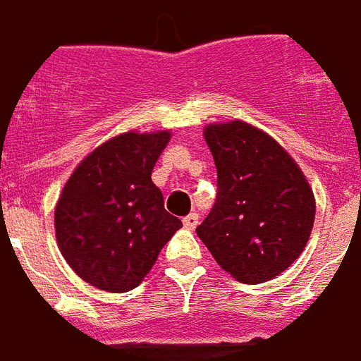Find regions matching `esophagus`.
Listing matches in <instances>:
<instances>
[{
	"label": "esophagus",
	"mask_w": 361,
	"mask_h": 361,
	"mask_svg": "<svg viewBox=\"0 0 361 361\" xmlns=\"http://www.w3.org/2000/svg\"><path fill=\"white\" fill-rule=\"evenodd\" d=\"M197 224H199V214H195V212H191V214H188V216H183V226L188 228V230H193Z\"/></svg>",
	"instance_id": "esophagus-1"
}]
</instances>
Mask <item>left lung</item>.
Wrapping results in <instances>:
<instances>
[{
	"mask_svg": "<svg viewBox=\"0 0 361 361\" xmlns=\"http://www.w3.org/2000/svg\"><path fill=\"white\" fill-rule=\"evenodd\" d=\"M216 164V201L197 235L235 280L259 284L300 257L315 220V199L294 158L243 121L204 129Z\"/></svg>",
	"mask_w": 361,
	"mask_h": 361,
	"instance_id": "1",
	"label": "left lung"
}]
</instances>
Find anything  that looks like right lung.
Instances as JSON below:
<instances>
[{"instance_id":"obj_1","label":"right lung","mask_w":361,"mask_h":361,"mask_svg":"<svg viewBox=\"0 0 361 361\" xmlns=\"http://www.w3.org/2000/svg\"><path fill=\"white\" fill-rule=\"evenodd\" d=\"M170 131L123 133L77 166L56 207V238L69 267L106 292L142 282L181 228L150 173Z\"/></svg>"}]
</instances>
